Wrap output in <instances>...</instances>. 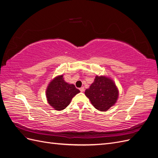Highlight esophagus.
<instances>
[{"mask_svg":"<svg viewBox=\"0 0 158 158\" xmlns=\"http://www.w3.org/2000/svg\"><path fill=\"white\" fill-rule=\"evenodd\" d=\"M84 87H81L80 88V92H84Z\"/></svg>","mask_w":158,"mask_h":158,"instance_id":"obj_1","label":"esophagus"}]
</instances>
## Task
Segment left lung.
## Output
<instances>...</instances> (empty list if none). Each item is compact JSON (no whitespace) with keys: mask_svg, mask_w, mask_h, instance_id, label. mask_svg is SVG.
Masks as SVG:
<instances>
[{"mask_svg":"<svg viewBox=\"0 0 158 158\" xmlns=\"http://www.w3.org/2000/svg\"><path fill=\"white\" fill-rule=\"evenodd\" d=\"M94 107L106 111L114 106L118 97V90L113 80L105 76H96L94 82L85 91Z\"/></svg>","mask_w":158,"mask_h":158,"instance_id":"obj_1","label":"left lung"}]
</instances>
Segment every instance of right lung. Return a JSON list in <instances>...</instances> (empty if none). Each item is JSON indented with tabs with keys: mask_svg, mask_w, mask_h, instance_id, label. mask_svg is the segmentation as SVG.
<instances>
[{
	"mask_svg": "<svg viewBox=\"0 0 158 158\" xmlns=\"http://www.w3.org/2000/svg\"><path fill=\"white\" fill-rule=\"evenodd\" d=\"M80 93V90L74 84L66 82L63 75L55 77L47 86L46 97L47 102L55 110H63L70 104L74 95Z\"/></svg>",
	"mask_w": 158,
	"mask_h": 158,
	"instance_id": "right-lung-1",
	"label": "right lung"
}]
</instances>
